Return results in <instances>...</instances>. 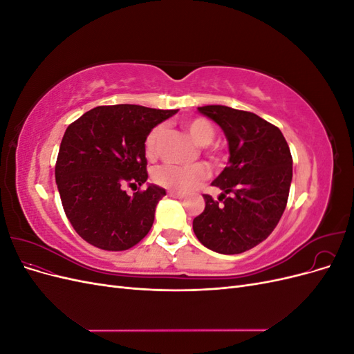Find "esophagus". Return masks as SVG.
<instances>
[{
  "mask_svg": "<svg viewBox=\"0 0 354 354\" xmlns=\"http://www.w3.org/2000/svg\"><path fill=\"white\" fill-rule=\"evenodd\" d=\"M168 195H169L171 198H176V199H183V198L186 196L185 194H180V192H173V190H169Z\"/></svg>",
  "mask_w": 354,
  "mask_h": 354,
  "instance_id": "34e87169",
  "label": "esophagus"
}]
</instances>
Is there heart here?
Masks as SVG:
<instances>
[{
  "mask_svg": "<svg viewBox=\"0 0 354 354\" xmlns=\"http://www.w3.org/2000/svg\"><path fill=\"white\" fill-rule=\"evenodd\" d=\"M185 127L194 142L202 146V152L205 153L211 160H218L220 153L216 147H211L209 143L216 137V130L209 121L205 118H194L187 120ZM162 134V127H155L147 134L145 140V151L149 158H153L158 152V142ZM208 171L202 164H192V165H174V164H164L158 167L153 171V181L156 185L169 189L173 192H180L186 194L196 189L203 180L207 178Z\"/></svg>",
  "mask_w": 354,
  "mask_h": 354,
  "instance_id": "1",
  "label": "heart"
}]
</instances>
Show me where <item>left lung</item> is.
<instances>
[{
  "instance_id": "obj_1",
  "label": "left lung",
  "mask_w": 354,
  "mask_h": 354,
  "mask_svg": "<svg viewBox=\"0 0 354 354\" xmlns=\"http://www.w3.org/2000/svg\"><path fill=\"white\" fill-rule=\"evenodd\" d=\"M198 111L217 122L229 142V162L212 186L214 201L203 195L205 209L194 220L199 242L220 254H241L273 232L285 211L292 180V156L277 127L252 112L221 104Z\"/></svg>"
}]
</instances>
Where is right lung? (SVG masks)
<instances>
[{
  "instance_id": "1",
  "label": "right lung",
  "mask_w": 354,
  "mask_h": 354,
  "mask_svg": "<svg viewBox=\"0 0 354 354\" xmlns=\"http://www.w3.org/2000/svg\"><path fill=\"white\" fill-rule=\"evenodd\" d=\"M177 113L138 104L97 106L72 122L62 138L56 183L63 209L80 236L104 251H125L151 230L165 189L149 185L145 140Z\"/></svg>"
}]
</instances>
